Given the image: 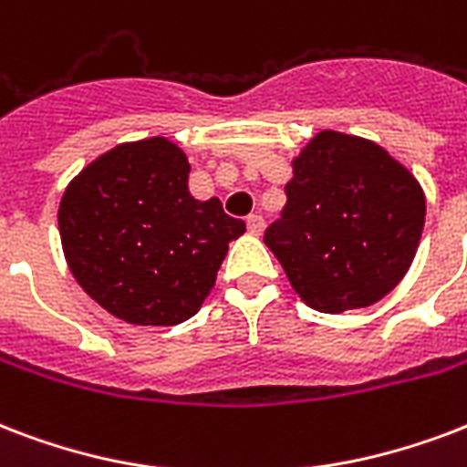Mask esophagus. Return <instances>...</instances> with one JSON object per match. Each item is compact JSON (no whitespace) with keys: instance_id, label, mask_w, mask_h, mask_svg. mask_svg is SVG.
<instances>
[{"instance_id":"obj_1","label":"esophagus","mask_w":467,"mask_h":467,"mask_svg":"<svg viewBox=\"0 0 467 467\" xmlns=\"http://www.w3.org/2000/svg\"><path fill=\"white\" fill-rule=\"evenodd\" d=\"M247 230L252 234H262V233H265V218H262V215H249V218H247Z\"/></svg>"}]
</instances>
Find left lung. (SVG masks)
Instances as JSON below:
<instances>
[{"label": "left lung", "mask_w": 467, "mask_h": 467, "mask_svg": "<svg viewBox=\"0 0 467 467\" xmlns=\"http://www.w3.org/2000/svg\"><path fill=\"white\" fill-rule=\"evenodd\" d=\"M426 198L382 147L320 131L294 161L281 218L265 242L304 304L320 313L365 308L411 266Z\"/></svg>", "instance_id": "left-lung-1"}]
</instances>
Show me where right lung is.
<instances>
[{
  "mask_svg": "<svg viewBox=\"0 0 467 467\" xmlns=\"http://www.w3.org/2000/svg\"><path fill=\"white\" fill-rule=\"evenodd\" d=\"M188 159L169 139L119 144L63 193L58 230L67 266L105 311L134 326H176L215 286L244 223L218 198L188 193Z\"/></svg>",
  "mask_w": 467,
  "mask_h": 467,
  "instance_id": "add662e5",
  "label": "right lung"
}]
</instances>
